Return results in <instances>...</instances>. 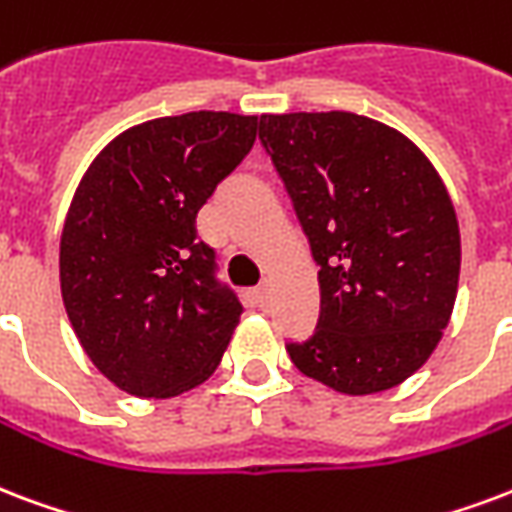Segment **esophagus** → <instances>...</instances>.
<instances>
[{
	"label": "esophagus",
	"instance_id": "34e87169",
	"mask_svg": "<svg viewBox=\"0 0 512 512\" xmlns=\"http://www.w3.org/2000/svg\"><path fill=\"white\" fill-rule=\"evenodd\" d=\"M255 300L260 308L268 306V300H271V287H268V284H260V287L255 290Z\"/></svg>",
	"mask_w": 512,
	"mask_h": 512
}]
</instances>
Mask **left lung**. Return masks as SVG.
Segmentation results:
<instances>
[{"mask_svg":"<svg viewBox=\"0 0 512 512\" xmlns=\"http://www.w3.org/2000/svg\"><path fill=\"white\" fill-rule=\"evenodd\" d=\"M260 142L319 265V322L287 343L303 376L343 395L403 384L454 311L459 222L443 179L395 128L354 112L260 117Z\"/></svg>","mask_w":512,"mask_h":512,"instance_id":"1","label":"left lung"}]
</instances>
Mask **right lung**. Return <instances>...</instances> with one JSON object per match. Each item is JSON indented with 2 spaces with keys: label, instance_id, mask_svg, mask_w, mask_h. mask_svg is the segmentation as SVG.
Masks as SVG:
<instances>
[{
  "label": "right lung",
  "instance_id": "1",
  "mask_svg": "<svg viewBox=\"0 0 512 512\" xmlns=\"http://www.w3.org/2000/svg\"><path fill=\"white\" fill-rule=\"evenodd\" d=\"M255 136V115L158 117L115 136L80 179L61 233V298L85 354L128 395H182L228 349L244 308L195 217Z\"/></svg>",
  "mask_w": 512,
  "mask_h": 512
}]
</instances>
